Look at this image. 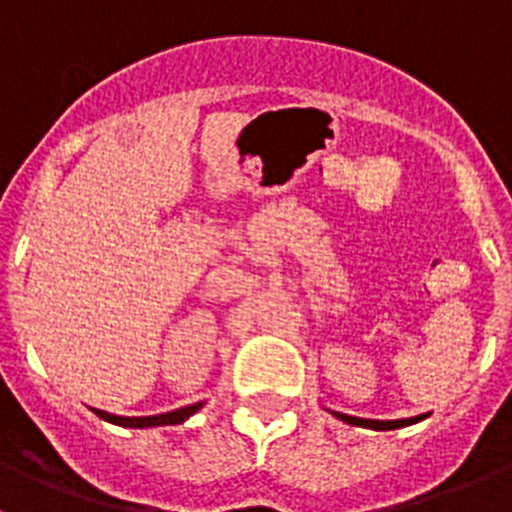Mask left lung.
Here are the masks:
<instances>
[{"label": "left lung", "mask_w": 512, "mask_h": 512, "mask_svg": "<svg viewBox=\"0 0 512 512\" xmlns=\"http://www.w3.org/2000/svg\"><path fill=\"white\" fill-rule=\"evenodd\" d=\"M333 413V410H330ZM338 420L348 425H359V428H372V431H395V428H405V425L420 423L425 415H415V418H402V420H369V418H354V415L346 413H333Z\"/></svg>", "instance_id": "1"}]
</instances>
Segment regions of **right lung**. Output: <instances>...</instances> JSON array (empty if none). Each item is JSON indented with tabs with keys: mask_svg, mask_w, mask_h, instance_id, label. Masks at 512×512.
Listing matches in <instances>:
<instances>
[{
	"mask_svg": "<svg viewBox=\"0 0 512 512\" xmlns=\"http://www.w3.org/2000/svg\"><path fill=\"white\" fill-rule=\"evenodd\" d=\"M202 405H205V402H194V405H187V408L171 410V413H164V415H143V418H122V415L104 413V410H94V413H97L102 420H107V423L122 425V428H156V425L184 423V420H187L189 415L197 413Z\"/></svg>",
	"mask_w": 512,
	"mask_h": 512,
	"instance_id": "1",
	"label": "right lung"
}]
</instances>
